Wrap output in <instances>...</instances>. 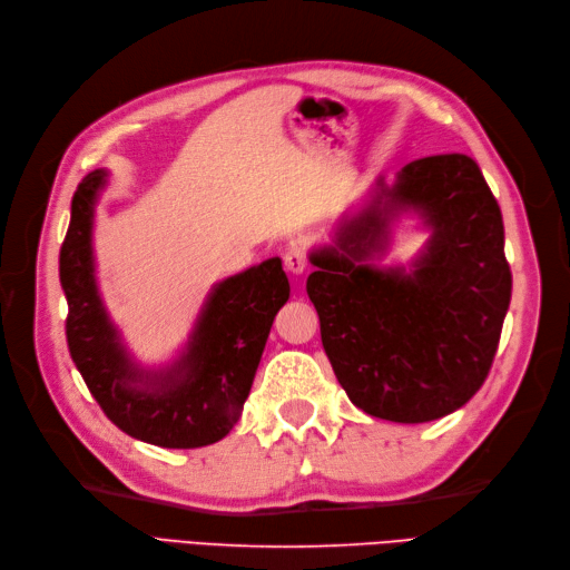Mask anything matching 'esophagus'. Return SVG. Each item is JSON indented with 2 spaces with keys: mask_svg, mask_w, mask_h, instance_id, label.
<instances>
[{
  "mask_svg": "<svg viewBox=\"0 0 570 570\" xmlns=\"http://www.w3.org/2000/svg\"><path fill=\"white\" fill-rule=\"evenodd\" d=\"M308 266V254L302 245H289L285 252V268L289 273H304Z\"/></svg>",
  "mask_w": 570,
  "mask_h": 570,
  "instance_id": "34e87169",
  "label": "esophagus"
}]
</instances>
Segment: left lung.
I'll list each match as a JSON object with an SVG mask.
<instances>
[{
  "label": "left lung",
  "mask_w": 570,
  "mask_h": 570,
  "mask_svg": "<svg viewBox=\"0 0 570 570\" xmlns=\"http://www.w3.org/2000/svg\"><path fill=\"white\" fill-rule=\"evenodd\" d=\"M406 205L434 228L414 271L364 265ZM335 245L312 254L306 292L352 404L394 423L461 409L485 383L511 302L502 212L478 164L465 154L406 164Z\"/></svg>",
  "instance_id": "left-lung-1"
}]
</instances>
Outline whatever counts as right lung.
<instances>
[{"instance_id":"1","label":"right lung","mask_w":570,"mask_h":570,"mask_svg":"<svg viewBox=\"0 0 570 570\" xmlns=\"http://www.w3.org/2000/svg\"><path fill=\"white\" fill-rule=\"evenodd\" d=\"M105 183L107 170H92L78 185L59 252L68 352L107 419L130 438L168 450L214 444L243 413L273 318L289 297L281 258L216 285L178 364L154 375L137 371L95 283L92 214Z\"/></svg>"}]
</instances>
